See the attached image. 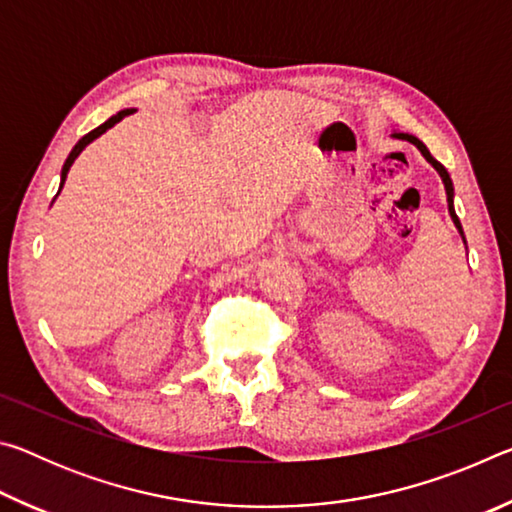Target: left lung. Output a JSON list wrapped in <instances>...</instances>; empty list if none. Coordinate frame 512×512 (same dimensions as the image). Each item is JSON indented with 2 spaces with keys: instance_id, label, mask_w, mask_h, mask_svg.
Returning a JSON list of instances; mask_svg holds the SVG:
<instances>
[{
  "instance_id": "left-lung-1",
  "label": "left lung",
  "mask_w": 512,
  "mask_h": 512,
  "mask_svg": "<svg viewBox=\"0 0 512 512\" xmlns=\"http://www.w3.org/2000/svg\"><path fill=\"white\" fill-rule=\"evenodd\" d=\"M391 137H395V140H404V142H411L413 146H418V151L424 155V160H427L433 169L438 171V176L443 178V185H445V194H447V210H449V216H452V221H454V225H456V230L461 232V237H463V244H465V235H463V228H461V221H458V216H456V210H454V185H452V178H449V173H447V169L443 167V164H440L436 158H433V155L429 153V149L427 146H424L418 137L415 135H409V133H400V131H393L391 133ZM467 248V246H465Z\"/></svg>"
}]
</instances>
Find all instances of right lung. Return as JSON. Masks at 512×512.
Returning <instances> with one entry per match:
<instances>
[{
	"instance_id": "right-lung-1",
	"label": "right lung",
	"mask_w": 512,
	"mask_h": 512,
	"mask_svg": "<svg viewBox=\"0 0 512 512\" xmlns=\"http://www.w3.org/2000/svg\"><path fill=\"white\" fill-rule=\"evenodd\" d=\"M131 112H135V108H126V110H119L117 112V115H112L108 121H103V124L101 126H97V128H94V131H90L88 135H83L81 137V140L79 142H76V146H74V149H72V153H69L67 155V160H65V164H63V171H60V189H63V185H65V178H67V173H69V167H72V164H74V160L76 158H79V155H81V151L85 149V146H88L90 142H94V140H97V137H101L103 133H106L108 131V128H112V126H115V124H119V121L121 119H124V117H128V115H131ZM60 189H58V194H60ZM56 194V196H58ZM54 201H56V198H54Z\"/></svg>"
}]
</instances>
